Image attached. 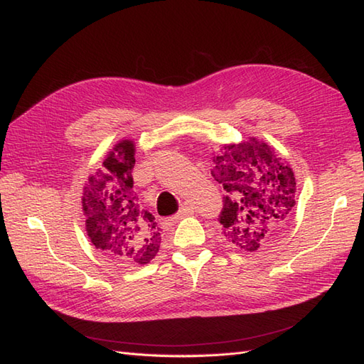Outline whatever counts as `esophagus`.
<instances>
[{
	"mask_svg": "<svg viewBox=\"0 0 364 364\" xmlns=\"http://www.w3.org/2000/svg\"><path fill=\"white\" fill-rule=\"evenodd\" d=\"M192 213H194V208H192V206L188 205V203H184V205L181 206V210L175 214L173 219H175V220H180V219H183V218H186V215L192 214Z\"/></svg>",
	"mask_w": 364,
	"mask_h": 364,
	"instance_id": "obj_1",
	"label": "esophagus"
}]
</instances>
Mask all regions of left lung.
Returning <instances> with one entry per match:
<instances>
[{
	"label": "left lung",
	"mask_w": 364,
	"mask_h": 364,
	"mask_svg": "<svg viewBox=\"0 0 364 364\" xmlns=\"http://www.w3.org/2000/svg\"><path fill=\"white\" fill-rule=\"evenodd\" d=\"M211 175L227 196L219 215L222 235L237 249L255 252L288 225L296 205V176L288 162L266 142L223 146Z\"/></svg>",
	"instance_id": "left-lung-1"
}]
</instances>
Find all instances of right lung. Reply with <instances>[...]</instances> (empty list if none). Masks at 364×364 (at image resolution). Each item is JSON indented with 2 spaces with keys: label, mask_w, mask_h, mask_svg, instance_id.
I'll return each instance as SVG.
<instances>
[{
  "label": "right lung",
  "mask_w": 364,
  "mask_h": 364,
  "mask_svg": "<svg viewBox=\"0 0 364 364\" xmlns=\"http://www.w3.org/2000/svg\"><path fill=\"white\" fill-rule=\"evenodd\" d=\"M133 141H120L84 186L86 230L98 250L125 264H146L159 250L161 228L134 191Z\"/></svg>",
  "instance_id": "right-lung-1"
}]
</instances>
